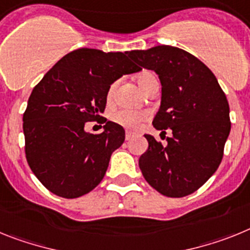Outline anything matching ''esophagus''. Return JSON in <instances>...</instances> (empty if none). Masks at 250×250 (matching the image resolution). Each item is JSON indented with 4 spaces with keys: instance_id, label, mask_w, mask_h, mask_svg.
Masks as SVG:
<instances>
[{
    "instance_id": "34e87169",
    "label": "esophagus",
    "mask_w": 250,
    "mask_h": 250,
    "mask_svg": "<svg viewBox=\"0 0 250 250\" xmlns=\"http://www.w3.org/2000/svg\"><path fill=\"white\" fill-rule=\"evenodd\" d=\"M133 137V133L132 132H125V141H131Z\"/></svg>"
}]
</instances>
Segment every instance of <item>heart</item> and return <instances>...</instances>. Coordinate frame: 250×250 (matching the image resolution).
Here are the masks:
<instances>
[{
    "mask_svg": "<svg viewBox=\"0 0 250 250\" xmlns=\"http://www.w3.org/2000/svg\"><path fill=\"white\" fill-rule=\"evenodd\" d=\"M153 82H157V78L153 73L151 71H141L137 75V83L141 88L146 92L147 89L149 88ZM117 88V82L112 84L109 86L107 92V102L110 103L113 99V95H114V90ZM148 118V113L145 112V110H129V109H122L119 112L114 113L112 117L113 122L117 123V125H122L125 129H129V131H136L141 127L146 119Z\"/></svg>",
    "mask_w": 250,
    "mask_h": 250,
    "instance_id": "1",
    "label": "heart"
}]
</instances>
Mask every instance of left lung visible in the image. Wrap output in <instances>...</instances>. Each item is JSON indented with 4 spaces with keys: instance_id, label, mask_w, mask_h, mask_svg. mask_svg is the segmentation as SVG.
Masks as SVG:
<instances>
[{
    "instance_id": "1",
    "label": "left lung",
    "mask_w": 250,
    "mask_h": 250,
    "mask_svg": "<svg viewBox=\"0 0 250 250\" xmlns=\"http://www.w3.org/2000/svg\"><path fill=\"white\" fill-rule=\"evenodd\" d=\"M128 55L160 78L161 105L152 125L172 132L166 146L145 134L148 148L138 161L143 177L165 196L192 194L223 158L230 132L227 97L212 71L185 50L160 45Z\"/></svg>"
}]
</instances>
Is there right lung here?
Masks as SVG:
<instances>
[{
	"instance_id": "1",
	"label": "right lung",
	"mask_w": 250,
	"mask_h": 250,
	"mask_svg": "<svg viewBox=\"0 0 250 250\" xmlns=\"http://www.w3.org/2000/svg\"><path fill=\"white\" fill-rule=\"evenodd\" d=\"M125 53L78 49L62 56L35 86L23 113L25 153L39 181L58 196L75 199L103 180L110 156L125 142V129L105 122L92 134L107 92L117 79L141 69Z\"/></svg>"
}]
</instances>
